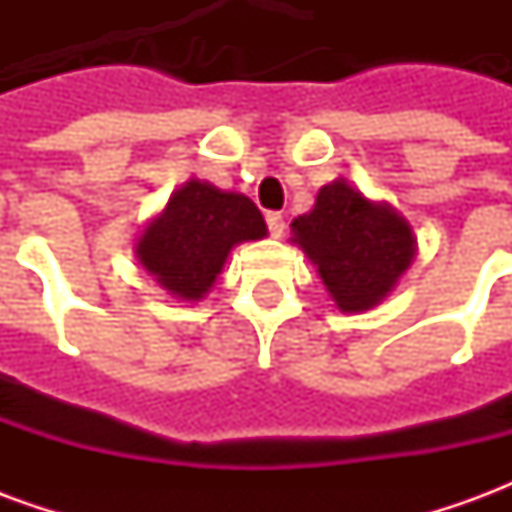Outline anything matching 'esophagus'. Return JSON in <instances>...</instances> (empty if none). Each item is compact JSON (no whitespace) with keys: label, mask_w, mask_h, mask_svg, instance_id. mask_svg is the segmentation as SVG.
I'll use <instances>...</instances> for the list:
<instances>
[{"label":"esophagus","mask_w":512,"mask_h":512,"mask_svg":"<svg viewBox=\"0 0 512 512\" xmlns=\"http://www.w3.org/2000/svg\"><path fill=\"white\" fill-rule=\"evenodd\" d=\"M266 224H268V233L279 238V235L285 233V216L279 211H268L266 213Z\"/></svg>","instance_id":"obj_1"}]
</instances>
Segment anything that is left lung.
I'll return each mask as SVG.
<instances>
[{
  "instance_id": "1",
  "label": "left lung",
  "mask_w": 512,
  "mask_h": 512,
  "mask_svg": "<svg viewBox=\"0 0 512 512\" xmlns=\"http://www.w3.org/2000/svg\"><path fill=\"white\" fill-rule=\"evenodd\" d=\"M293 241L318 266L323 285L343 312L370 310L395 288L414 257V235L389 205L334 180L318 191L310 213L293 219Z\"/></svg>"
}]
</instances>
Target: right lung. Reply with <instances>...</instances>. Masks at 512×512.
<instances>
[{
  "mask_svg": "<svg viewBox=\"0 0 512 512\" xmlns=\"http://www.w3.org/2000/svg\"><path fill=\"white\" fill-rule=\"evenodd\" d=\"M263 235L266 222L249 197L189 180L169 197L167 211L150 222L136 255L161 288L197 301L211 290L230 249Z\"/></svg>",
  "mask_w": 512,
  "mask_h": 512,
  "instance_id": "right-lung-1",
  "label": "right lung"
}]
</instances>
